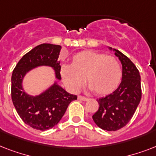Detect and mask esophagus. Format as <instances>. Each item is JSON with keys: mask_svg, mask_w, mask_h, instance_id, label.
Here are the masks:
<instances>
[{"mask_svg": "<svg viewBox=\"0 0 156 156\" xmlns=\"http://www.w3.org/2000/svg\"><path fill=\"white\" fill-rule=\"evenodd\" d=\"M78 99L80 100H83V101H87V100H88L87 98L84 97V96H82V95H78Z\"/></svg>", "mask_w": 156, "mask_h": 156, "instance_id": "1", "label": "esophagus"}]
</instances>
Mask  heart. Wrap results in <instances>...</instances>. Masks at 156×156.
<instances>
[{
	"instance_id": "obj_1",
	"label": "heart",
	"mask_w": 156,
	"mask_h": 156,
	"mask_svg": "<svg viewBox=\"0 0 156 156\" xmlns=\"http://www.w3.org/2000/svg\"><path fill=\"white\" fill-rule=\"evenodd\" d=\"M60 73L67 87L77 92L85 82L96 95H107L113 92L121 83V68L112 56L94 51H83L72 57L70 66L62 65Z\"/></svg>"
}]
</instances>
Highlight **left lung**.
<instances>
[{
  "label": "left lung",
  "instance_id": "1",
  "mask_svg": "<svg viewBox=\"0 0 156 156\" xmlns=\"http://www.w3.org/2000/svg\"><path fill=\"white\" fill-rule=\"evenodd\" d=\"M122 65V78L118 88L105 97L98 100L99 109L92 116L100 129L107 131L120 129L130 121L142 96L141 77L134 64L122 52L111 47Z\"/></svg>",
  "mask_w": 156,
  "mask_h": 156
}]
</instances>
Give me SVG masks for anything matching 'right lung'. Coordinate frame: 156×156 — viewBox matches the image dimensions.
I'll return each instance as SVG.
<instances>
[{"mask_svg": "<svg viewBox=\"0 0 156 156\" xmlns=\"http://www.w3.org/2000/svg\"><path fill=\"white\" fill-rule=\"evenodd\" d=\"M61 45L42 44L25 54L14 68L11 78L12 101L22 120L31 128L46 130L58 124L69 104L77 96L68 93L59 85L61 81ZM48 66L54 69L56 80L39 95L28 94L23 87L25 75L34 68Z\"/></svg>", "mask_w": 156, "mask_h": 156, "instance_id": "1", "label": "right lung"}]
</instances>
